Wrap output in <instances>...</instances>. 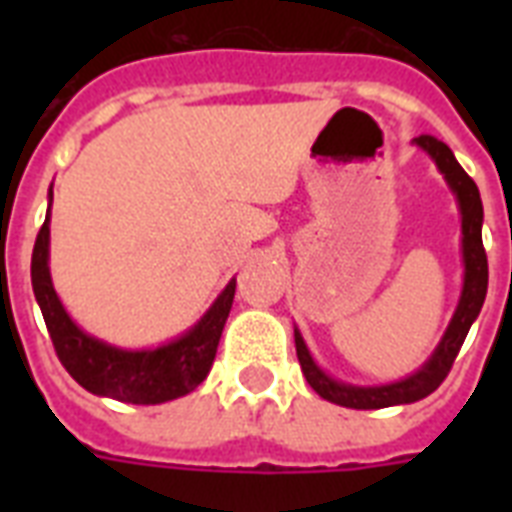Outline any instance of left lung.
Here are the masks:
<instances>
[{"label": "left lung", "instance_id": "8db88e82", "mask_svg": "<svg viewBox=\"0 0 512 512\" xmlns=\"http://www.w3.org/2000/svg\"><path fill=\"white\" fill-rule=\"evenodd\" d=\"M414 146L425 151L444 175L449 191L457 199L460 209V252H462V289L457 308L452 313V321L446 327L444 337L438 340L436 350L430 358L417 369V372L406 374L401 380L385 382V385H353V382H342L324 372L319 361L305 345L300 329L295 327V348L300 366L308 385H311L321 398H327L337 406H348V409H385V406L398 404H414L420 398L430 396L433 390L444 382V377L452 369L454 358L460 353L462 342L468 337L473 321L484 308L486 287H489V263H486L484 239H481V228H484V204H481V193L478 185L470 180V175L460 167L454 159L452 148L441 143V140L420 135L412 140Z\"/></svg>", "mask_w": 512, "mask_h": 512}]
</instances>
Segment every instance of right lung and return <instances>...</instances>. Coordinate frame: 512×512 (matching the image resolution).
I'll list each match as a JSON object with an SVG mask.
<instances>
[{
  "instance_id": "obj_1",
  "label": "right lung",
  "mask_w": 512,
  "mask_h": 512,
  "mask_svg": "<svg viewBox=\"0 0 512 512\" xmlns=\"http://www.w3.org/2000/svg\"><path fill=\"white\" fill-rule=\"evenodd\" d=\"M50 207L52 188L47 193V217L31 255V284L55 353L66 372L84 390L122 404H164L199 388L215 361L217 342L236 295V279L228 281L204 316L175 340L162 342L156 348H119L98 340L68 316L66 305L60 303L58 292L52 287Z\"/></svg>"
}]
</instances>
